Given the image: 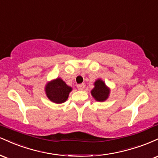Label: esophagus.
<instances>
[{"label": "esophagus", "instance_id": "esophagus-1", "mask_svg": "<svg viewBox=\"0 0 158 158\" xmlns=\"http://www.w3.org/2000/svg\"><path fill=\"white\" fill-rule=\"evenodd\" d=\"M77 88L79 90H82L85 88V84H79L77 85Z\"/></svg>", "mask_w": 158, "mask_h": 158}]
</instances>
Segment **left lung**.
<instances>
[{
    "instance_id": "8db88e82",
    "label": "left lung",
    "mask_w": 158,
    "mask_h": 158,
    "mask_svg": "<svg viewBox=\"0 0 158 158\" xmlns=\"http://www.w3.org/2000/svg\"><path fill=\"white\" fill-rule=\"evenodd\" d=\"M94 88L91 90L92 96L97 101L102 102L108 98L109 94V89L106 87L104 81L101 79H98L94 83Z\"/></svg>"
}]
</instances>
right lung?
Returning a JSON list of instances; mask_svg holds the SVG:
<instances>
[{"mask_svg": "<svg viewBox=\"0 0 158 158\" xmlns=\"http://www.w3.org/2000/svg\"><path fill=\"white\" fill-rule=\"evenodd\" d=\"M45 89H46L45 90H46L47 96L50 100L59 104V103L64 102L67 100L69 93L71 91L72 88L59 78L48 83Z\"/></svg>", "mask_w": 158, "mask_h": 158, "instance_id": "1", "label": "right lung"}]
</instances>
